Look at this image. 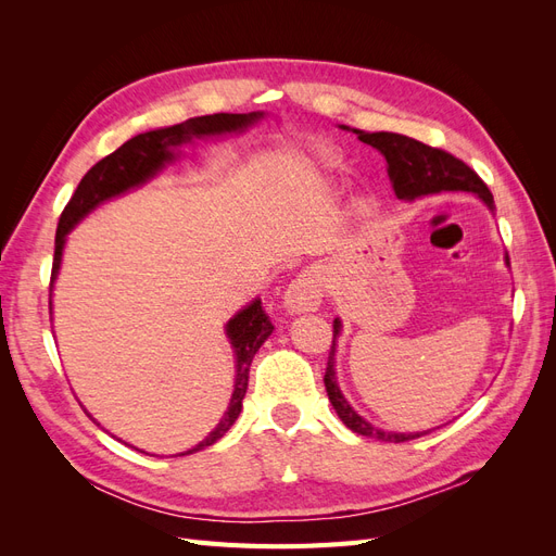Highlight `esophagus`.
<instances>
[{
    "instance_id": "esophagus-1",
    "label": "esophagus",
    "mask_w": 556,
    "mask_h": 556,
    "mask_svg": "<svg viewBox=\"0 0 556 556\" xmlns=\"http://www.w3.org/2000/svg\"><path fill=\"white\" fill-rule=\"evenodd\" d=\"M323 301V285H319V274L315 268H304L292 282L288 292H285V308L288 313H308L315 311Z\"/></svg>"
}]
</instances>
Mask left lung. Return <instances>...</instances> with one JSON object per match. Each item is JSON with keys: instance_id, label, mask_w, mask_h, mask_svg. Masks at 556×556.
<instances>
[{"instance_id": "8db88e82", "label": "left lung", "mask_w": 556, "mask_h": 556, "mask_svg": "<svg viewBox=\"0 0 556 556\" xmlns=\"http://www.w3.org/2000/svg\"><path fill=\"white\" fill-rule=\"evenodd\" d=\"M341 129L355 131L357 139L362 143H368L376 148L378 153L387 160V176L392 180L394 194L399 199L415 201L419 197L427 194H439V192H473L478 194L486 208L494 213V197L490 188L482 182V178L470 169L468 164L457 160L454 155L445 153L441 148H431L422 141H415L410 137H403V134L394 131H362V129H350L341 125ZM506 264H510L506 255ZM341 333V319H333V341L329 350V359H327V371H325V387L331 406L336 415L341 417V422L352 429L359 435H366V439H376L384 443H406L413 439H419L429 431H410V433H401V431H384L374 427L371 422H366L357 410L350 406L348 399L341 394L339 380H336V339Z\"/></svg>"}]
</instances>
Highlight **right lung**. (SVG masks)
<instances>
[{
  "label": "right lung",
  "instance_id": "1",
  "mask_svg": "<svg viewBox=\"0 0 556 556\" xmlns=\"http://www.w3.org/2000/svg\"><path fill=\"white\" fill-rule=\"evenodd\" d=\"M262 117H264V113H260V111L213 113V115L190 117V121H185L174 127H162V129H153L146 134H137V137L117 148L115 153L106 155L104 160H99L92 169L83 176L74 197L70 199V204L64 206V211L60 215V225H58V233H55L53 274H50V292H53L55 278L60 274L66 233H70L90 211H94L99 204H104V201H109L117 194H125L127 190L139 188V185H143L146 180L155 178L157 172L164 169V164L176 160L178 146L192 143L194 139L241 134L250 125L262 121ZM225 331H227V339L233 348V355H237V382H233L231 401H229L223 419L217 422V427L206 435V439L199 445H194L192 450L180 452L178 457H182V454L199 452V450L213 445L215 441H220L223 435L229 431V427L237 422V417L243 408V396L248 390V371H250L252 357H255V352L262 348V343L268 339V336H271L274 325H271V319H268V315L264 313L262 301L255 299L252 304H248L245 308H241L229 319ZM88 417H92V415L88 413Z\"/></svg>",
  "mask_w": 556,
  "mask_h": 556
}]
</instances>
